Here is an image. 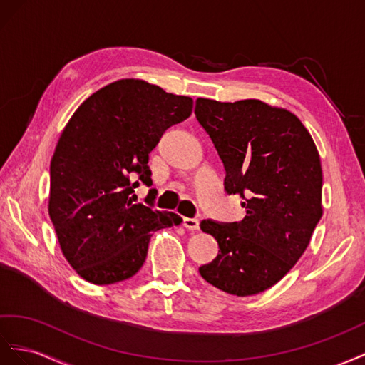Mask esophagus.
I'll list each match as a JSON object with an SVG mask.
<instances>
[{"instance_id":"1","label":"esophagus","mask_w":365,"mask_h":365,"mask_svg":"<svg viewBox=\"0 0 365 365\" xmlns=\"http://www.w3.org/2000/svg\"><path fill=\"white\" fill-rule=\"evenodd\" d=\"M182 225H183V227H186L188 229V231H199V227H200V222H199V218H188V217H185L183 220H182Z\"/></svg>"}]
</instances>
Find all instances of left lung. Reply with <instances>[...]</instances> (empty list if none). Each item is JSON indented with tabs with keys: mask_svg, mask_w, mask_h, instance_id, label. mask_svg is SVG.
<instances>
[{
	"mask_svg": "<svg viewBox=\"0 0 365 365\" xmlns=\"http://www.w3.org/2000/svg\"><path fill=\"white\" fill-rule=\"evenodd\" d=\"M194 113L225 165L226 192L246 210L242 222L200 223L220 251L199 272L226 294H259L295 266L322 215L317 145L294 113L258 99L199 98Z\"/></svg>",
	"mask_w": 365,
	"mask_h": 365,
	"instance_id": "1",
	"label": "left lung"
}]
</instances>
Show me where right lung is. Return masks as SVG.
<instances>
[{"label": "right lung", "mask_w": 365, "mask_h": 365, "mask_svg": "<svg viewBox=\"0 0 365 365\" xmlns=\"http://www.w3.org/2000/svg\"><path fill=\"white\" fill-rule=\"evenodd\" d=\"M192 99L142 79H119L81 103L50 162L48 215L61 251L93 284L131 278L153 232L180 225L174 212L133 203L134 175L151 186L148 154L171 125L190 118ZM150 191V203L154 199Z\"/></svg>", "instance_id": "add662e5"}]
</instances>
